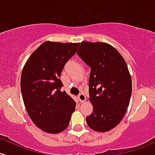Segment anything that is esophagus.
Segmentation results:
<instances>
[{
	"mask_svg": "<svg viewBox=\"0 0 155 155\" xmlns=\"http://www.w3.org/2000/svg\"><path fill=\"white\" fill-rule=\"evenodd\" d=\"M78 98H79V100L80 102H84V101L86 100V96H84V93H81L79 95V96H78Z\"/></svg>",
	"mask_w": 155,
	"mask_h": 155,
	"instance_id": "esophagus-1",
	"label": "esophagus"
}]
</instances>
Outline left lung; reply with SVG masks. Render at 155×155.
<instances>
[{
	"mask_svg": "<svg viewBox=\"0 0 155 155\" xmlns=\"http://www.w3.org/2000/svg\"><path fill=\"white\" fill-rule=\"evenodd\" d=\"M78 55L91 67L90 101L93 112L86 118L90 128L100 132L116 127L124 116L132 94V79L124 59L105 42H81Z\"/></svg>",
	"mask_w": 155,
	"mask_h": 155,
	"instance_id": "left-lung-1",
	"label": "left lung"
}]
</instances>
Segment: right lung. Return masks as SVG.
Returning a JSON list of instances; mask_svg holds the SVG:
<instances>
[{
  "instance_id": "obj_1",
  "label": "right lung",
  "mask_w": 155,
  "mask_h": 155,
  "mask_svg": "<svg viewBox=\"0 0 155 155\" xmlns=\"http://www.w3.org/2000/svg\"><path fill=\"white\" fill-rule=\"evenodd\" d=\"M79 43L46 41L32 53L20 79L25 107L33 123L48 133L62 132L68 127L76 102L60 80L64 64L76 54Z\"/></svg>"
}]
</instances>
